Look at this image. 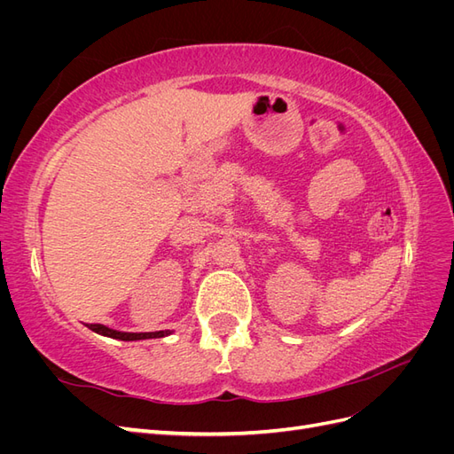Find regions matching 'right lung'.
<instances>
[{
	"label": "right lung",
	"mask_w": 454,
	"mask_h": 454,
	"mask_svg": "<svg viewBox=\"0 0 454 454\" xmlns=\"http://www.w3.org/2000/svg\"><path fill=\"white\" fill-rule=\"evenodd\" d=\"M89 329H92L94 333L104 335V337H112V339H119V340H142V339H160L167 337L172 332L170 329H164V332H151V333H127V332H117V329L106 327L102 324H89Z\"/></svg>",
	"instance_id": "right-lung-1"
}]
</instances>
